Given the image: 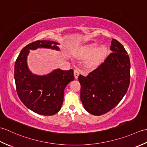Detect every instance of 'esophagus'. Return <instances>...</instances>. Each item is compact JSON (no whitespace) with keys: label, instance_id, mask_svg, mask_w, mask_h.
I'll list each match as a JSON object with an SVG mask.
<instances>
[{"label":"esophagus","instance_id":"34e87169","mask_svg":"<svg viewBox=\"0 0 147 147\" xmlns=\"http://www.w3.org/2000/svg\"><path fill=\"white\" fill-rule=\"evenodd\" d=\"M79 74H80L79 71L77 70V69H74V78H75L76 79L78 78V77Z\"/></svg>","mask_w":147,"mask_h":147}]
</instances>
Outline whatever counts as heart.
<instances>
[{
  "instance_id": "heart-1",
  "label": "heart",
  "mask_w": 147,
  "mask_h": 147,
  "mask_svg": "<svg viewBox=\"0 0 147 147\" xmlns=\"http://www.w3.org/2000/svg\"><path fill=\"white\" fill-rule=\"evenodd\" d=\"M96 49V47L95 45H91L88 47L86 48L82 52V54H81V57L82 58L88 57L89 56L91 55L95 51ZM106 54H107V49H106L105 47H102L96 50L94 54H93L91 57L88 59V60L87 61V67L89 68H93L97 66V65L104 60Z\"/></svg>"
}]
</instances>
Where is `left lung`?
Returning <instances> with one entry per match:
<instances>
[{"mask_svg":"<svg viewBox=\"0 0 147 147\" xmlns=\"http://www.w3.org/2000/svg\"><path fill=\"white\" fill-rule=\"evenodd\" d=\"M112 51L86 76L80 74V98L85 110L101 115L114 108L126 93L130 82V61L123 45L112 39Z\"/></svg>","mask_w":147,"mask_h":147,"instance_id":"left-lung-1","label":"left lung"}]
</instances>
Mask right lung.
Segmentation results:
<instances>
[{
  "label": "right lung",
  "mask_w": 147,
  "mask_h": 147,
  "mask_svg": "<svg viewBox=\"0 0 147 147\" xmlns=\"http://www.w3.org/2000/svg\"><path fill=\"white\" fill-rule=\"evenodd\" d=\"M52 44L54 45L52 46ZM56 45L59 43L49 40L30 43L21 50L14 65V80L19 98L26 107L43 115H52L60 111L65 86L74 79V71L57 69L47 75H35L28 68L26 59L31 49L43 47L59 50Z\"/></svg>",
  "instance_id": "1"
}]
</instances>
